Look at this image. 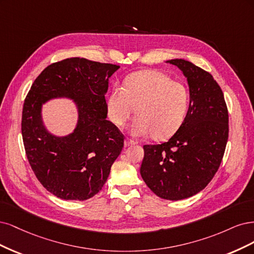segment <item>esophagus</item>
I'll use <instances>...</instances> for the list:
<instances>
[{"instance_id": "1", "label": "esophagus", "mask_w": 254, "mask_h": 254, "mask_svg": "<svg viewBox=\"0 0 254 254\" xmlns=\"http://www.w3.org/2000/svg\"><path fill=\"white\" fill-rule=\"evenodd\" d=\"M134 144H136V142L134 140H132V139L127 138L126 140H125V146H126V148H127V146H130V145H134Z\"/></svg>"}]
</instances>
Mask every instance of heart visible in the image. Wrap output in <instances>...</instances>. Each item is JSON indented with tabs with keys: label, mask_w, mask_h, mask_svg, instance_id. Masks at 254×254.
Here are the masks:
<instances>
[{
	"label": "heart",
	"mask_w": 254,
	"mask_h": 254,
	"mask_svg": "<svg viewBox=\"0 0 254 254\" xmlns=\"http://www.w3.org/2000/svg\"><path fill=\"white\" fill-rule=\"evenodd\" d=\"M189 103V89L184 83L162 71L148 69L129 75L124 87H114L108 109L111 120L118 127L124 126L136 111L130 133L134 136L152 134L154 139L161 140L181 127Z\"/></svg>",
	"instance_id": "obj_1"
}]
</instances>
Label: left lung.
<instances>
[{"mask_svg": "<svg viewBox=\"0 0 254 254\" xmlns=\"http://www.w3.org/2000/svg\"><path fill=\"white\" fill-rule=\"evenodd\" d=\"M168 62L187 77L189 110L169 141L143 145L140 174L159 197L179 200L200 192L214 177L224 157L229 116L222 88L210 72L183 59Z\"/></svg>", "mask_w": 254, "mask_h": 254, "instance_id": "1", "label": "left lung"}]
</instances>
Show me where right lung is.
Wrapping results in <instances>:
<instances>
[{"instance_id":"right-lung-1","label":"right lung","mask_w":254,"mask_h":254,"mask_svg":"<svg viewBox=\"0 0 254 254\" xmlns=\"http://www.w3.org/2000/svg\"><path fill=\"white\" fill-rule=\"evenodd\" d=\"M119 67L84 58L55 62L36 78L24 100L21 129L28 162L41 185L57 197H93L124 148V134L105 119L109 79ZM55 96L71 97L78 105V126L66 137L51 135L40 120L42 103Z\"/></svg>"}]
</instances>
